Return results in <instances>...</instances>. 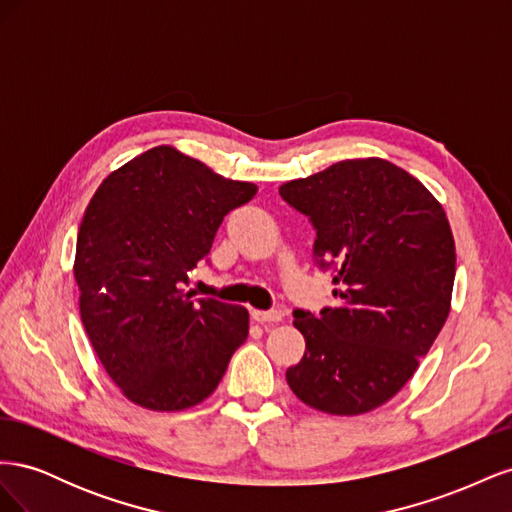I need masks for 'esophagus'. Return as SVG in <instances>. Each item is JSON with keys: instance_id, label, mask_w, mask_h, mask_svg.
<instances>
[{"instance_id": "esophagus-1", "label": "esophagus", "mask_w": 512, "mask_h": 512, "mask_svg": "<svg viewBox=\"0 0 512 512\" xmlns=\"http://www.w3.org/2000/svg\"><path fill=\"white\" fill-rule=\"evenodd\" d=\"M252 318L260 324H273V322H280L284 316H282V312H277V309H269V312H262V309H252Z\"/></svg>"}]
</instances>
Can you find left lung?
<instances>
[{"mask_svg": "<svg viewBox=\"0 0 512 512\" xmlns=\"http://www.w3.org/2000/svg\"><path fill=\"white\" fill-rule=\"evenodd\" d=\"M280 196L316 230L337 307L297 309L303 359L286 382L303 404L356 416L397 395L451 312L455 239L425 185L380 158L344 160L284 183Z\"/></svg>", "mask_w": 512, "mask_h": 512, "instance_id": "left-lung-1", "label": "left lung"}]
</instances>
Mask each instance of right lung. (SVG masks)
<instances>
[{
    "instance_id": "obj_1",
    "label": "right lung",
    "mask_w": 512,
    "mask_h": 512,
    "mask_svg": "<svg viewBox=\"0 0 512 512\" xmlns=\"http://www.w3.org/2000/svg\"><path fill=\"white\" fill-rule=\"evenodd\" d=\"M175 147L160 145L108 175L76 237L81 320L106 374L132 404L175 412L205 401L247 339L241 305L192 299L188 271L224 215L256 196Z\"/></svg>"
}]
</instances>
